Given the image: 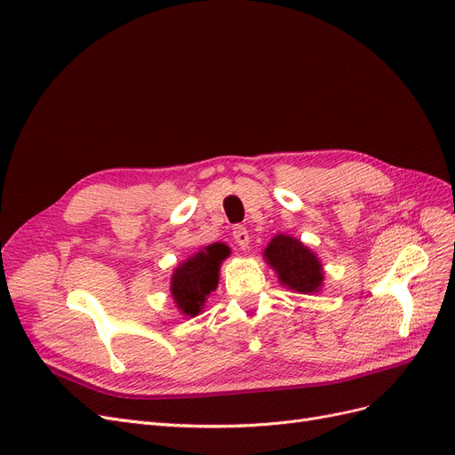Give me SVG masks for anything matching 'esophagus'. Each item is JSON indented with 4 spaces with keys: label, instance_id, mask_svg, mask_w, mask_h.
I'll return each mask as SVG.
<instances>
[{
    "label": "esophagus",
    "instance_id": "34e87169",
    "mask_svg": "<svg viewBox=\"0 0 455 455\" xmlns=\"http://www.w3.org/2000/svg\"><path fill=\"white\" fill-rule=\"evenodd\" d=\"M233 241H235L241 249H249L251 235H249V231H246V228H243V226L233 228Z\"/></svg>",
    "mask_w": 455,
    "mask_h": 455
}]
</instances>
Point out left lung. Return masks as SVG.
<instances>
[{"label": "left lung", "mask_w": 455, "mask_h": 455, "mask_svg": "<svg viewBox=\"0 0 455 455\" xmlns=\"http://www.w3.org/2000/svg\"><path fill=\"white\" fill-rule=\"evenodd\" d=\"M266 264L277 273L279 283L298 294L321 292L324 269L319 256L299 239L277 233L264 251Z\"/></svg>", "instance_id": "obj_1"}]
</instances>
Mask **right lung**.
Wrapping results in <instances>:
<instances>
[{
	"instance_id": "1",
	"label": "right lung",
	"mask_w": 455,
	"mask_h": 455,
	"mask_svg": "<svg viewBox=\"0 0 455 455\" xmlns=\"http://www.w3.org/2000/svg\"><path fill=\"white\" fill-rule=\"evenodd\" d=\"M231 254L224 243H212L178 264L171 275V296L184 316H197L206 298L216 291L220 266Z\"/></svg>"
}]
</instances>
